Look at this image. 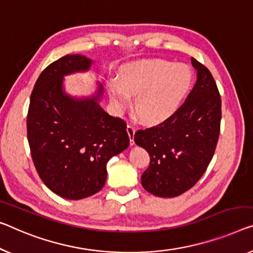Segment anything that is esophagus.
<instances>
[{
    "mask_svg": "<svg viewBox=\"0 0 253 253\" xmlns=\"http://www.w3.org/2000/svg\"><path fill=\"white\" fill-rule=\"evenodd\" d=\"M127 133H128V136H129V139H130V145H134L135 144V142H134L135 127L131 125H127Z\"/></svg>",
    "mask_w": 253,
    "mask_h": 253,
    "instance_id": "1",
    "label": "esophagus"
}]
</instances>
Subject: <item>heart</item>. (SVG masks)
Returning <instances> with one entry per match:
<instances>
[{"label": "heart", "instance_id": "obj_1", "mask_svg": "<svg viewBox=\"0 0 253 253\" xmlns=\"http://www.w3.org/2000/svg\"><path fill=\"white\" fill-rule=\"evenodd\" d=\"M191 70L163 59H145L126 65L119 78L109 79L107 88L114 108L122 112L135 97V111L150 125L175 114L190 89Z\"/></svg>", "mask_w": 253, "mask_h": 253}]
</instances>
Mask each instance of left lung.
I'll return each instance as SVG.
<instances>
[{
	"mask_svg": "<svg viewBox=\"0 0 253 253\" xmlns=\"http://www.w3.org/2000/svg\"><path fill=\"white\" fill-rule=\"evenodd\" d=\"M197 83L184 104L160 125L139 129L138 146L148 151L150 166L142 186L160 198H174L197 184L212 159L219 137L221 100L207 68L191 59Z\"/></svg>",
	"mask_w": 253,
	"mask_h": 253,
	"instance_id": "obj_1",
	"label": "left lung"
}]
</instances>
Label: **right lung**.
Listing matches in <instances>:
<instances>
[{"label":"right lung","mask_w":253,"mask_h":253,"mask_svg":"<svg viewBox=\"0 0 253 253\" xmlns=\"http://www.w3.org/2000/svg\"><path fill=\"white\" fill-rule=\"evenodd\" d=\"M93 60L67 54L45 68L30 95L27 137L41 179L59 197L81 200L107 180V164L129 145L126 123L103 110V86L89 96H73L65 76L86 73Z\"/></svg>","instance_id":"add662e5"}]
</instances>
